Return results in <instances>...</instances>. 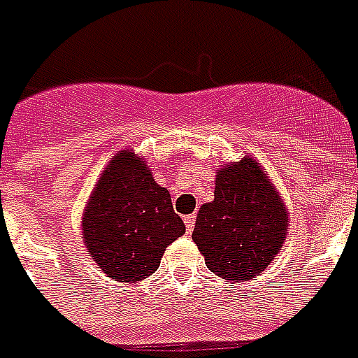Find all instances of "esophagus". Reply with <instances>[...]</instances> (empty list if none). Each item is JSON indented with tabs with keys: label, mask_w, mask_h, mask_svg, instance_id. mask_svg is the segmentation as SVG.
Listing matches in <instances>:
<instances>
[{
	"label": "esophagus",
	"mask_w": 358,
	"mask_h": 358,
	"mask_svg": "<svg viewBox=\"0 0 358 358\" xmlns=\"http://www.w3.org/2000/svg\"><path fill=\"white\" fill-rule=\"evenodd\" d=\"M194 222H196V215H185V227H187V233H192L194 229Z\"/></svg>",
	"instance_id": "obj_1"
}]
</instances>
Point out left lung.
Returning a JSON list of instances; mask_svg holds the SVG:
<instances>
[{
	"label": "left lung",
	"instance_id": "obj_1",
	"mask_svg": "<svg viewBox=\"0 0 358 358\" xmlns=\"http://www.w3.org/2000/svg\"><path fill=\"white\" fill-rule=\"evenodd\" d=\"M287 212L262 167L250 156L217 169L214 200L202 204L192 241L206 266L227 280H252L281 250Z\"/></svg>",
	"mask_w": 358,
	"mask_h": 358
}]
</instances>
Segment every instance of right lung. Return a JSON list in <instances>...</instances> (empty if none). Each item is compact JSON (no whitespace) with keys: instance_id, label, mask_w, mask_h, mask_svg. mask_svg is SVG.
<instances>
[{"instance_id":"1","label":"right lung","mask_w":358,"mask_h":358,"mask_svg":"<svg viewBox=\"0 0 358 358\" xmlns=\"http://www.w3.org/2000/svg\"><path fill=\"white\" fill-rule=\"evenodd\" d=\"M183 233L169 191L154 181L143 158L123 150L111 159L83 217L86 250L108 278L123 283L148 278Z\"/></svg>"}]
</instances>
